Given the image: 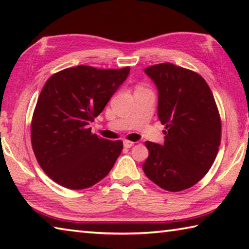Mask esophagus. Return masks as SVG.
I'll use <instances>...</instances> for the list:
<instances>
[{"label":"esophagus","mask_w":249,"mask_h":249,"mask_svg":"<svg viewBox=\"0 0 249 249\" xmlns=\"http://www.w3.org/2000/svg\"><path fill=\"white\" fill-rule=\"evenodd\" d=\"M123 145H124L125 148H130V147L134 145V142H130V141H124L123 142Z\"/></svg>","instance_id":"esophagus-1"}]
</instances>
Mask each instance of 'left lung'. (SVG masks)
Listing matches in <instances>:
<instances>
[{"mask_svg": "<svg viewBox=\"0 0 249 249\" xmlns=\"http://www.w3.org/2000/svg\"><path fill=\"white\" fill-rule=\"evenodd\" d=\"M158 90L162 145L146 142L142 170L158 187L177 192L203 178L216 158L221 120L212 91L200 74L169 62L146 68Z\"/></svg>", "mask_w": 249, "mask_h": 249, "instance_id": "obj_1", "label": "left lung"}]
</instances>
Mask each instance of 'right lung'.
I'll return each instance as SVG.
<instances>
[{"label": "right lung", "instance_id": "obj_1", "mask_svg": "<svg viewBox=\"0 0 249 249\" xmlns=\"http://www.w3.org/2000/svg\"><path fill=\"white\" fill-rule=\"evenodd\" d=\"M129 74L123 69L80 65L53 74L41 90L32 121V146L45 174L81 190L107 176L123 142L91 133L90 124Z\"/></svg>", "mask_w": 249, "mask_h": 249}]
</instances>
